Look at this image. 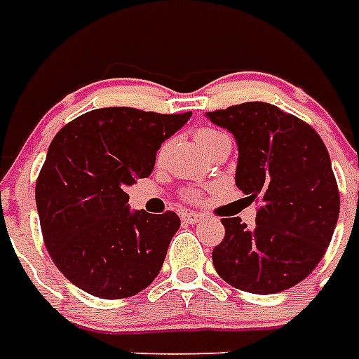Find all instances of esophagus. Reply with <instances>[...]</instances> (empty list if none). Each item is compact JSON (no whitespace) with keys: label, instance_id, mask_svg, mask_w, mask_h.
Listing matches in <instances>:
<instances>
[{"label":"esophagus","instance_id":"34e87169","mask_svg":"<svg viewBox=\"0 0 359 359\" xmlns=\"http://www.w3.org/2000/svg\"><path fill=\"white\" fill-rule=\"evenodd\" d=\"M202 219H203V215L196 213V211H188V213H182V221H184V223H188V225H194V223L202 221Z\"/></svg>","mask_w":359,"mask_h":359}]
</instances>
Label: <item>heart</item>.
<instances>
[{"label":"heart","instance_id":"b5f03b06","mask_svg":"<svg viewBox=\"0 0 359 359\" xmlns=\"http://www.w3.org/2000/svg\"><path fill=\"white\" fill-rule=\"evenodd\" d=\"M225 133H221V130H215V128H210V126H202V128H198L194 134L196 142H198V146L200 148H205L210 142H213L215 138H219V136H223ZM163 156V149H159V154H157V157ZM187 198H190V200H198V192H188Z\"/></svg>","mask_w":359,"mask_h":359}]
</instances>
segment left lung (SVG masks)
I'll use <instances>...</instances> for the list:
<instances>
[{"label":"left lung","instance_id":"8db88e82","mask_svg":"<svg viewBox=\"0 0 359 359\" xmlns=\"http://www.w3.org/2000/svg\"><path fill=\"white\" fill-rule=\"evenodd\" d=\"M238 144L236 187L257 203L256 225L223 217L217 275L238 290L275 294L316 269L332 238L340 194L331 157L311 126L265 102L208 113Z\"/></svg>","mask_w":359,"mask_h":359}]
</instances>
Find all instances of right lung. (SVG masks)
Instances as JSON below:
<instances>
[{
	"mask_svg": "<svg viewBox=\"0 0 359 359\" xmlns=\"http://www.w3.org/2000/svg\"><path fill=\"white\" fill-rule=\"evenodd\" d=\"M190 115L102 107L71 121L51 140L36 180V205L53 264L81 290L105 300L128 298L161 271L179 215L133 213L125 190L151 175L161 142Z\"/></svg>",
	"mask_w": 359,
	"mask_h": 359,
	"instance_id": "1",
	"label": "right lung"
}]
</instances>
